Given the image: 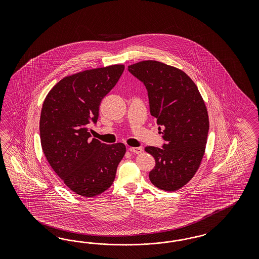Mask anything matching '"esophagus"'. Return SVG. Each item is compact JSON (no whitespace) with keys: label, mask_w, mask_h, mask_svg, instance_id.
Instances as JSON below:
<instances>
[{"label":"esophagus","mask_w":259,"mask_h":259,"mask_svg":"<svg viewBox=\"0 0 259 259\" xmlns=\"http://www.w3.org/2000/svg\"><path fill=\"white\" fill-rule=\"evenodd\" d=\"M129 151L132 152V153H135V154H141L142 152V148L141 147H130Z\"/></svg>","instance_id":"obj_1"}]
</instances>
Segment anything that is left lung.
Returning <instances> with one entry per match:
<instances>
[{"instance_id": "left-lung-1", "label": "left lung", "mask_w": 259, "mask_h": 259, "mask_svg": "<svg viewBox=\"0 0 259 259\" xmlns=\"http://www.w3.org/2000/svg\"><path fill=\"white\" fill-rule=\"evenodd\" d=\"M128 70L146 87L150 113L165 141L162 148L145 147L156 160L150 181L158 189L177 191L192 180L204 156L209 117L203 99L192 78L174 66L143 61Z\"/></svg>"}]
</instances>
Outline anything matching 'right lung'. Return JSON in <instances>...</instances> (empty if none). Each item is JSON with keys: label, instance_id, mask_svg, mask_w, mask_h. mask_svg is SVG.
I'll list each match as a JSON object with an SVG mask.
<instances>
[{"label": "right lung", "instance_id": "right-lung-1", "mask_svg": "<svg viewBox=\"0 0 259 259\" xmlns=\"http://www.w3.org/2000/svg\"><path fill=\"white\" fill-rule=\"evenodd\" d=\"M124 65L82 71L61 79L42 104L41 148L52 169L74 193L92 197L114 182L126 152L121 142L107 145L90 139L102 100L116 85Z\"/></svg>", "mask_w": 259, "mask_h": 259}]
</instances>
